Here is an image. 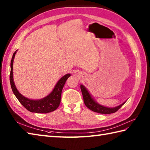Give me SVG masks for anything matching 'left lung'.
<instances>
[{"mask_svg": "<svg viewBox=\"0 0 150 150\" xmlns=\"http://www.w3.org/2000/svg\"><path fill=\"white\" fill-rule=\"evenodd\" d=\"M81 89L83 96L84 103L86 106L89 109L94 112L99 113L102 114H110L116 112L118 110L120 109L121 106L124 104L125 102L124 103L121 104L119 106L115 108H108L106 106H103L102 105L98 104L96 101H95L93 98L91 97V95L89 93L88 90L83 85H81Z\"/></svg>", "mask_w": 150, "mask_h": 150, "instance_id": "obj_1", "label": "left lung"}]
</instances>
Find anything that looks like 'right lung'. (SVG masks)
Returning <instances> with one entry per match:
<instances>
[{
	"instance_id": "add662e5",
	"label": "right lung",
	"mask_w": 150,
	"mask_h": 150,
	"mask_svg": "<svg viewBox=\"0 0 150 150\" xmlns=\"http://www.w3.org/2000/svg\"><path fill=\"white\" fill-rule=\"evenodd\" d=\"M16 50L13 55L11 61V71L10 76H9V80H10V84L15 97H17L18 101L26 110L33 113H47L55 111L57 108L59 106L61 99V93L62 88L64 86V84L67 79L70 77L69 73L66 74L60 79L55 85V88L47 96L40 100H31L26 97H24L23 95L19 93L13 81V63L15 55L17 53Z\"/></svg>"
}]
</instances>
